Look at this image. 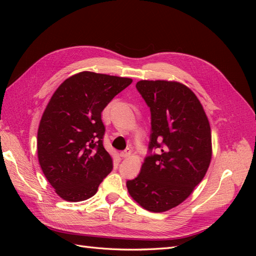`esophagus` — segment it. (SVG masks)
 I'll return each mask as SVG.
<instances>
[{"label":"esophagus","instance_id":"34e87169","mask_svg":"<svg viewBox=\"0 0 256 256\" xmlns=\"http://www.w3.org/2000/svg\"><path fill=\"white\" fill-rule=\"evenodd\" d=\"M130 154H131V150L129 148H127L126 150H124V152H120V157L124 158V159H127V158L130 157Z\"/></svg>","mask_w":256,"mask_h":256}]
</instances>
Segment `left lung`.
I'll use <instances>...</instances> for the list:
<instances>
[{
  "label": "left lung",
  "mask_w": 256,
  "mask_h": 256,
  "mask_svg": "<svg viewBox=\"0 0 256 256\" xmlns=\"http://www.w3.org/2000/svg\"><path fill=\"white\" fill-rule=\"evenodd\" d=\"M136 86L150 108V150L164 147L145 159L141 173L126 186L141 207L164 212L182 203L202 182L212 156V129L202 104L184 84L141 80Z\"/></svg>",
  "instance_id": "1"
}]
</instances>
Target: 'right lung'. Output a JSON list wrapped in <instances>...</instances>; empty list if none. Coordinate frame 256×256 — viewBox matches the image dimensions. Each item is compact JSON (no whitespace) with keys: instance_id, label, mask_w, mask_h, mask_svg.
<instances>
[{"instance_id":"obj_1","label":"right lung","mask_w":256,"mask_h":256,"mask_svg":"<svg viewBox=\"0 0 256 256\" xmlns=\"http://www.w3.org/2000/svg\"><path fill=\"white\" fill-rule=\"evenodd\" d=\"M131 82L81 72L53 92L38 127L37 154L42 173L60 198L81 202L92 198L111 172L112 157L102 143V113Z\"/></svg>"}]
</instances>
